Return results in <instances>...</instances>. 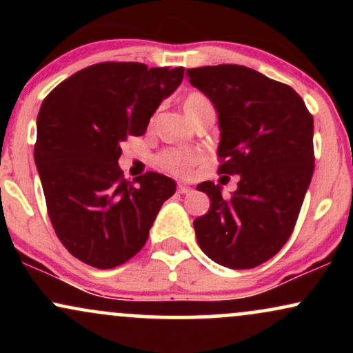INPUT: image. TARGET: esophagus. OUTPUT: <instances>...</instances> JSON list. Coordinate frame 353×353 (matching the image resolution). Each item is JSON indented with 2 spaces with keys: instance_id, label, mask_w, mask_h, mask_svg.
Instances as JSON below:
<instances>
[{
  "instance_id": "1",
  "label": "esophagus",
  "mask_w": 353,
  "mask_h": 353,
  "mask_svg": "<svg viewBox=\"0 0 353 353\" xmlns=\"http://www.w3.org/2000/svg\"><path fill=\"white\" fill-rule=\"evenodd\" d=\"M177 190H179L181 194H189V192H192V188L185 185L184 182H179V184H177Z\"/></svg>"
}]
</instances>
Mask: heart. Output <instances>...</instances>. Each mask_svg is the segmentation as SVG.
<instances>
[{
	"label": "heart",
	"instance_id": "1",
	"mask_svg": "<svg viewBox=\"0 0 353 353\" xmlns=\"http://www.w3.org/2000/svg\"><path fill=\"white\" fill-rule=\"evenodd\" d=\"M182 106H184V112L189 117L196 111H199L201 108L210 106V103L202 92L192 91L185 96L184 104H182ZM196 163H197V154L190 151V149H176V148L165 149V151H163L159 156H157V164H159L163 169H165V171L172 174H185Z\"/></svg>",
	"mask_w": 353,
	"mask_h": 353
}]
</instances>
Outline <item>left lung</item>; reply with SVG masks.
<instances>
[{"instance_id":"left-lung-1","label":"left lung","mask_w":353,"mask_h":353,"mask_svg":"<svg viewBox=\"0 0 353 353\" xmlns=\"http://www.w3.org/2000/svg\"><path fill=\"white\" fill-rule=\"evenodd\" d=\"M219 116L221 174L239 176L229 199L205 181L210 199L194 221L202 252L229 269L274 257L292 234L314 174V117L287 84L239 64L188 70Z\"/></svg>"}]
</instances>
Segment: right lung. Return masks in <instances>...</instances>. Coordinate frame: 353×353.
Here are the masks:
<instances>
[{"label": "right lung", "mask_w": 353, "mask_h": 353, "mask_svg": "<svg viewBox=\"0 0 353 353\" xmlns=\"http://www.w3.org/2000/svg\"><path fill=\"white\" fill-rule=\"evenodd\" d=\"M184 68L99 63L58 84L39 109L34 163L56 236L96 269H112L143 249L176 182L157 172L125 181L121 143L143 136Z\"/></svg>", "instance_id": "obj_1"}]
</instances>
